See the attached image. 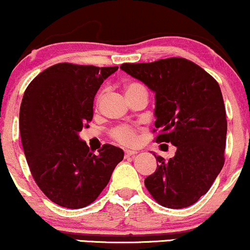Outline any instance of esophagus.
<instances>
[{
  "label": "esophagus",
  "mask_w": 250,
  "mask_h": 250,
  "mask_svg": "<svg viewBox=\"0 0 250 250\" xmlns=\"http://www.w3.org/2000/svg\"><path fill=\"white\" fill-rule=\"evenodd\" d=\"M138 153L137 151H130V149H126L125 151V158H131V157H134Z\"/></svg>",
  "instance_id": "34e87169"
}]
</instances>
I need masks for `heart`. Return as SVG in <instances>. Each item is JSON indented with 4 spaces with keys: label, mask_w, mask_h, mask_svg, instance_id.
I'll use <instances>...</instances> for the list:
<instances>
[{
    "label": "heart",
    "mask_w": 250,
    "mask_h": 250,
    "mask_svg": "<svg viewBox=\"0 0 250 250\" xmlns=\"http://www.w3.org/2000/svg\"><path fill=\"white\" fill-rule=\"evenodd\" d=\"M143 85L139 83H131L127 85L126 87V92L128 91L137 89V87H142ZM111 136L116 142L125 146H132L137 143V130L133 127V126L130 125H119L117 127H114L112 131H111Z\"/></svg>",
    "instance_id": "b5f03b06"
}]
</instances>
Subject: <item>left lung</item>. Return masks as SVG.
<instances>
[{"mask_svg": "<svg viewBox=\"0 0 250 250\" xmlns=\"http://www.w3.org/2000/svg\"><path fill=\"white\" fill-rule=\"evenodd\" d=\"M120 69L155 92L154 125L160 128L155 142L177 147L168 160L154 154L157 169L145 179L146 188L164 207L178 209L195 204L225 164L227 119L219 83L181 57L124 63Z\"/></svg>", "mask_w": 250, "mask_h": 250, "instance_id": "obj_1", "label": "left lung"}]
</instances>
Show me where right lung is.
Segmentation results:
<instances>
[{
	"instance_id": "1",
	"label": "right lung",
	"mask_w": 250,
	"mask_h": 250,
	"mask_svg": "<svg viewBox=\"0 0 250 250\" xmlns=\"http://www.w3.org/2000/svg\"><path fill=\"white\" fill-rule=\"evenodd\" d=\"M118 66L58 63L31 81L20 108V132L35 183L58 206H89L124 158L105 144L96 155L79 139L93 117V99L104 79Z\"/></svg>"
}]
</instances>
